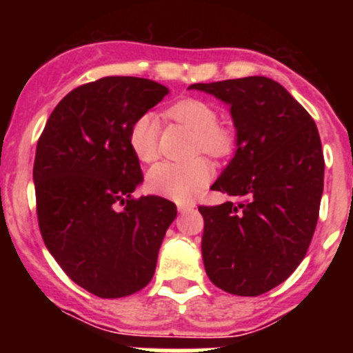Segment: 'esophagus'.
<instances>
[{
  "mask_svg": "<svg viewBox=\"0 0 353 353\" xmlns=\"http://www.w3.org/2000/svg\"><path fill=\"white\" fill-rule=\"evenodd\" d=\"M194 203L193 201H186V203H179V205H177V210H179L181 213H188V212H191V210H194Z\"/></svg>",
  "mask_w": 353,
  "mask_h": 353,
  "instance_id": "1",
  "label": "esophagus"
}]
</instances>
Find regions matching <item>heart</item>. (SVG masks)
I'll use <instances>...</instances> for the list:
<instances>
[{
  "instance_id": "b5f03b06",
  "label": "heart",
  "mask_w": 353,
  "mask_h": 353,
  "mask_svg": "<svg viewBox=\"0 0 353 353\" xmlns=\"http://www.w3.org/2000/svg\"><path fill=\"white\" fill-rule=\"evenodd\" d=\"M170 116L196 133V148L212 157H223L232 148L229 131L216 126L219 114L206 102L186 99L170 108ZM159 119L154 112H145L130 128V147L141 162H152L159 155L157 145ZM213 167L206 159L191 162H160L148 172V188L155 194L174 201H190L212 181Z\"/></svg>"
}]
</instances>
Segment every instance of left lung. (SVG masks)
Instances as JSON below:
<instances>
[{"label":"left lung","mask_w":353,"mask_h":353,"mask_svg":"<svg viewBox=\"0 0 353 353\" xmlns=\"http://www.w3.org/2000/svg\"><path fill=\"white\" fill-rule=\"evenodd\" d=\"M230 108L236 154L212 190L229 194L199 206L206 275L222 290L254 297L294 273L319 215L325 159L309 112L266 77L194 83Z\"/></svg>","instance_id":"1"}]
</instances>
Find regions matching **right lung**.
<instances>
[{"instance_id": "right-lung-1", "label": "right lung", "mask_w": 353, "mask_h": 353, "mask_svg": "<svg viewBox=\"0 0 353 353\" xmlns=\"http://www.w3.org/2000/svg\"><path fill=\"white\" fill-rule=\"evenodd\" d=\"M167 94L147 78H101L71 90L39 138L34 184L42 239L66 275L97 297L148 285L177 215L169 199L131 196L143 174L130 128Z\"/></svg>"}]
</instances>
